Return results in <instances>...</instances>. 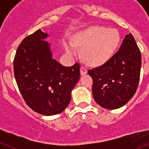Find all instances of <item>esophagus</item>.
Wrapping results in <instances>:
<instances>
[{
    "mask_svg": "<svg viewBox=\"0 0 149 149\" xmlns=\"http://www.w3.org/2000/svg\"><path fill=\"white\" fill-rule=\"evenodd\" d=\"M87 73V69L85 66H81V74L82 75L85 74Z\"/></svg>",
    "mask_w": 149,
    "mask_h": 149,
    "instance_id": "1",
    "label": "esophagus"
}]
</instances>
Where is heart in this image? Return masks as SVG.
I'll use <instances>...</instances> for the list:
<instances>
[{
  "mask_svg": "<svg viewBox=\"0 0 149 149\" xmlns=\"http://www.w3.org/2000/svg\"><path fill=\"white\" fill-rule=\"evenodd\" d=\"M119 42V33L114 29L101 26H93L79 33L73 42V45L83 47L84 60L91 64H99L112 56ZM70 54L75 53L72 46H66Z\"/></svg>",
  "mask_w": 149,
  "mask_h": 149,
  "instance_id": "1",
  "label": "heart"
}]
</instances>
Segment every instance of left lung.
Instances as JSON below:
<instances>
[{
    "label": "left lung",
    "mask_w": 149,
    "mask_h": 149,
    "mask_svg": "<svg viewBox=\"0 0 149 149\" xmlns=\"http://www.w3.org/2000/svg\"><path fill=\"white\" fill-rule=\"evenodd\" d=\"M141 53L131 33L104 64L88 71L93 78V95L103 108H119L133 98L139 84Z\"/></svg>",
    "instance_id": "8db88e82"
}]
</instances>
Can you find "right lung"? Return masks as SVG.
Returning a JSON list of instances; mask_svg holds the SVG:
<instances>
[{
	"label": "right lung",
	"mask_w": 149,
	"mask_h": 149,
	"mask_svg": "<svg viewBox=\"0 0 149 149\" xmlns=\"http://www.w3.org/2000/svg\"><path fill=\"white\" fill-rule=\"evenodd\" d=\"M48 34L40 29L22 40L13 61L14 75L24 100L33 111L59 114L67 107L80 79V65L63 66L52 58Z\"/></svg>",
	"instance_id": "add662e5"
}]
</instances>
